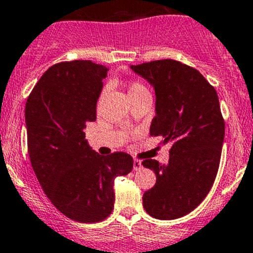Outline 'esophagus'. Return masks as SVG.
I'll return each mask as SVG.
<instances>
[{
    "label": "esophagus",
    "mask_w": 253,
    "mask_h": 253,
    "mask_svg": "<svg viewBox=\"0 0 253 253\" xmlns=\"http://www.w3.org/2000/svg\"><path fill=\"white\" fill-rule=\"evenodd\" d=\"M142 169V162H140V160H133V169L134 171H138V169Z\"/></svg>",
    "instance_id": "1"
}]
</instances>
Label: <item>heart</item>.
I'll return each mask as SVG.
<instances>
[{"label": "heart", "mask_w": 253, "mask_h": 253, "mask_svg": "<svg viewBox=\"0 0 253 253\" xmlns=\"http://www.w3.org/2000/svg\"><path fill=\"white\" fill-rule=\"evenodd\" d=\"M127 92H128L129 98L135 97V95L143 94V93H149V89L142 82L139 81H132L127 84Z\"/></svg>", "instance_id": "heart-1"}]
</instances>
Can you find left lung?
Here are the masks:
<instances>
[{
    "mask_svg": "<svg viewBox=\"0 0 253 253\" xmlns=\"http://www.w3.org/2000/svg\"><path fill=\"white\" fill-rule=\"evenodd\" d=\"M155 89L156 115L150 135L169 143L167 165L144 160L156 183L143 195L147 213L175 219L199 206L213 185L224 139L216 89L196 69L173 59L131 65Z\"/></svg>",
    "mask_w": 253,
    "mask_h": 253,
    "instance_id": "8db88e82",
    "label": "left lung"
}]
</instances>
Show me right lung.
<instances>
[{"label":"right lung","mask_w":253,"mask_h":253,"mask_svg":"<svg viewBox=\"0 0 253 253\" xmlns=\"http://www.w3.org/2000/svg\"><path fill=\"white\" fill-rule=\"evenodd\" d=\"M108 68L91 60L52 65L25 105L31 166L50 203L70 219L94 223L113 212L114 179L133 169L122 151L102 156L84 139Z\"/></svg>","instance_id":"1"}]
</instances>
